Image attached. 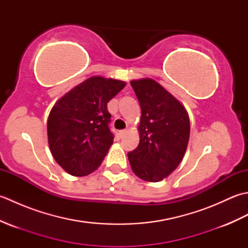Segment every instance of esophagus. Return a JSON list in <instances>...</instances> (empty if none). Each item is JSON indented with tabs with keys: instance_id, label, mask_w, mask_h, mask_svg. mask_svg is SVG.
I'll return each instance as SVG.
<instances>
[{
	"instance_id": "obj_1",
	"label": "esophagus",
	"mask_w": 248,
	"mask_h": 248,
	"mask_svg": "<svg viewBox=\"0 0 248 248\" xmlns=\"http://www.w3.org/2000/svg\"><path fill=\"white\" fill-rule=\"evenodd\" d=\"M127 132H128L127 130H120L119 131V136H120V138H124V136L127 134Z\"/></svg>"
}]
</instances>
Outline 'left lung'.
<instances>
[{
  "label": "left lung",
  "mask_w": 248,
  "mask_h": 248,
  "mask_svg": "<svg viewBox=\"0 0 248 248\" xmlns=\"http://www.w3.org/2000/svg\"><path fill=\"white\" fill-rule=\"evenodd\" d=\"M141 108L140 144L128 154L133 172L148 182H159L182 161L189 139L186 108L152 78L130 82Z\"/></svg>",
  "instance_id": "obj_1"
}]
</instances>
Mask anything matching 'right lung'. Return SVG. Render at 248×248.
Returning <instances> with one entry per match:
<instances>
[{
    "label": "right lung",
    "instance_id": "obj_1",
    "mask_svg": "<svg viewBox=\"0 0 248 248\" xmlns=\"http://www.w3.org/2000/svg\"><path fill=\"white\" fill-rule=\"evenodd\" d=\"M125 86L124 81L92 77L65 93L48 118L51 154L76 177L96 170L113 144L108 103Z\"/></svg>",
    "mask_w": 248,
    "mask_h": 248
}]
</instances>
